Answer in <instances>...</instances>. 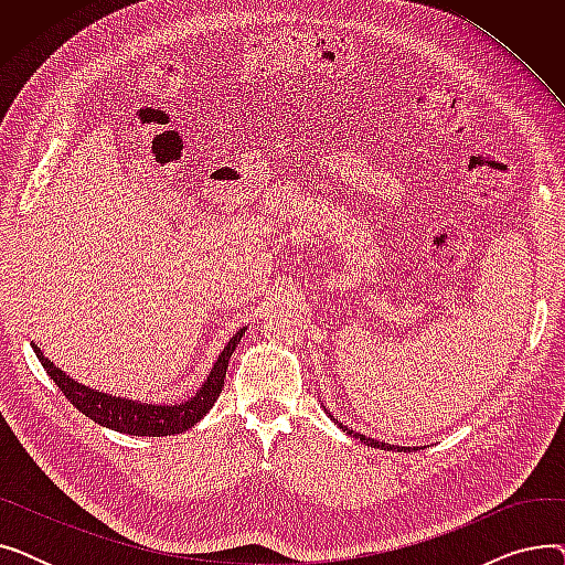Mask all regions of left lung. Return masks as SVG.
I'll list each match as a JSON object with an SVG mask.
<instances>
[{
	"mask_svg": "<svg viewBox=\"0 0 565 565\" xmlns=\"http://www.w3.org/2000/svg\"><path fill=\"white\" fill-rule=\"evenodd\" d=\"M322 407H324V405H322ZM324 412L330 414V419H332V422H334V424H337V426H339L343 433H348V435H350V437H354V439H360L362 444H366V447H375V449H384V451H394V449H396V451H405V454H407V451H412V447H396V444L377 441V439H373V437H366V435H362V433H354L352 428H348V426H343L339 419H334L330 409H324ZM414 449H419V447H414Z\"/></svg>",
	"mask_w": 565,
	"mask_h": 565,
	"instance_id": "obj_1",
	"label": "left lung"
}]
</instances>
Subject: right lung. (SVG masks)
Masks as SVG:
<instances>
[{
  "label": "right lung",
  "instance_id": "obj_1",
  "mask_svg": "<svg viewBox=\"0 0 565 565\" xmlns=\"http://www.w3.org/2000/svg\"><path fill=\"white\" fill-rule=\"evenodd\" d=\"M245 330L247 328H241L228 339V343L220 352V358L215 360L211 373H207V377L201 382L196 394L183 403H173V405L153 403V401H135V398L105 394L100 390L86 387V384L77 382L66 371L58 369L54 362H50L36 343H32V348L36 352L39 362L47 371V375L54 380L56 387L64 392V396L84 414V417L94 419L96 424L111 428L116 433L137 435V437H164V435L190 430L194 424H199L205 417L207 412H211V407L222 394L231 354L235 345L241 343Z\"/></svg>",
  "mask_w": 565,
  "mask_h": 565
}]
</instances>
